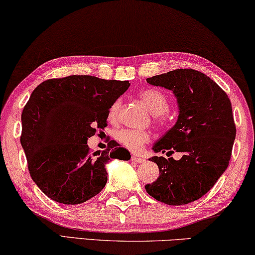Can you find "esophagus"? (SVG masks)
<instances>
[{
	"instance_id": "34e87169",
	"label": "esophagus",
	"mask_w": 255,
	"mask_h": 255,
	"mask_svg": "<svg viewBox=\"0 0 255 255\" xmlns=\"http://www.w3.org/2000/svg\"><path fill=\"white\" fill-rule=\"evenodd\" d=\"M131 160L134 161V162H136V163H142V162H144V159L143 157H140V156H137V155H132L131 156Z\"/></svg>"
}]
</instances>
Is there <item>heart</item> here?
<instances>
[{
  "label": "heart",
  "mask_w": 255,
  "mask_h": 255,
  "mask_svg": "<svg viewBox=\"0 0 255 255\" xmlns=\"http://www.w3.org/2000/svg\"><path fill=\"white\" fill-rule=\"evenodd\" d=\"M139 96L153 115L160 116L167 112L169 108V101L162 92L154 90V88H149V90L140 92ZM119 109L120 102L116 101L111 106L110 110H109V119L116 120L117 117H118ZM116 137L125 147L131 149V151H138L149 139L148 132L135 130V129H123V130L117 132Z\"/></svg>",
  "instance_id": "heart-1"
}]
</instances>
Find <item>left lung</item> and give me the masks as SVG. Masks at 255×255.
I'll use <instances>...</instances> for the list:
<instances>
[{"label":"left lung","instance_id":"1","mask_svg":"<svg viewBox=\"0 0 255 255\" xmlns=\"http://www.w3.org/2000/svg\"><path fill=\"white\" fill-rule=\"evenodd\" d=\"M146 82L170 90L178 104L176 124L156 140L153 152L183 156L149 157L160 175L145 189L164 204H188L205 195L228 167L236 137L232 103L219 85L197 70L176 69Z\"/></svg>","mask_w":255,"mask_h":255}]
</instances>
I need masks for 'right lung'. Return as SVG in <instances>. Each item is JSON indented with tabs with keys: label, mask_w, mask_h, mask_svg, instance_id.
I'll use <instances>...</instances> for the list:
<instances>
[{
	"label": "right lung",
	"mask_w": 255,
	"mask_h": 255,
	"mask_svg": "<svg viewBox=\"0 0 255 255\" xmlns=\"http://www.w3.org/2000/svg\"><path fill=\"white\" fill-rule=\"evenodd\" d=\"M129 86L128 80L74 75L45 80L33 91L21 113L20 143L31 178L46 196L84 203L104 188L111 160L130 159L115 140L98 156L87 145L96 129L107 127L109 110Z\"/></svg>",
	"instance_id": "add662e5"
}]
</instances>
